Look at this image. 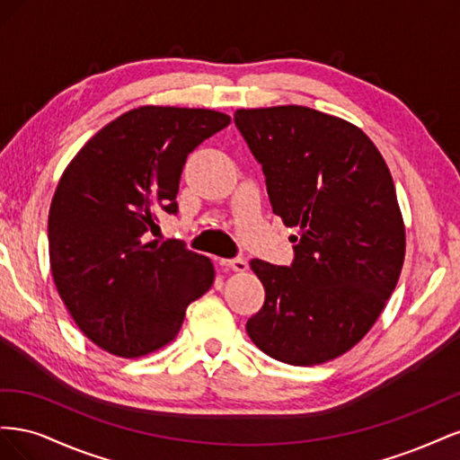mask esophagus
<instances>
[{
	"instance_id": "34e87169",
	"label": "esophagus",
	"mask_w": 460,
	"mask_h": 460,
	"mask_svg": "<svg viewBox=\"0 0 460 460\" xmlns=\"http://www.w3.org/2000/svg\"><path fill=\"white\" fill-rule=\"evenodd\" d=\"M220 264L226 269H232L235 272L247 270V261L243 257H234V259H220Z\"/></svg>"
}]
</instances>
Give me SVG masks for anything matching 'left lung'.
<instances>
[{"mask_svg": "<svg viewBox=\"0 0 460 460\" xmlns=\"http://www.w3.org/2000/svg\"><path fill=\"white\" fill-rule=\"evenodd\" d=\"M234 122L272 213L299 228L289 267L252 261L264 305L245 330L282 363H326L365 338L397 286L405 228L392 174L363 130L309 107L240 109Z\"/></svg>", "mask_w": 460, "mask_h": 460, "instance_id": "1", "label": "left lung"}]
</instances>
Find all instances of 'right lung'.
<instances>
[{"instance_id": "add662e5", "label": "right lung", "mask_w": 460, "mask_h": 460, "mask_svg": "<svg viewBox=\"0 0 460 460\" xmlns=\"http://www.w3.org/2000/svg\"><path fill=\"white\" fill-rule=\"evenodd\" d=\"M228 124L208 109L137 107L97 132L63 172L48 218L51 274L75 323L102 349H161L188 305L213 286L211 261L153 235L159 215L178 213L190 153Z\"/></svg>"}]
</instances>
